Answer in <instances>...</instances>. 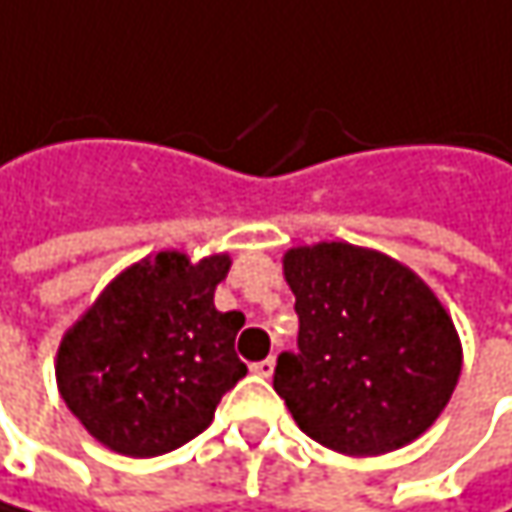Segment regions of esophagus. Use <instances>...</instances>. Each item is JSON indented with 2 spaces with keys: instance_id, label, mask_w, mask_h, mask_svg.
I'll use <instances>...</instances> for the list:
<instances>
[{
  "instance_id": "1",
  "label": "esophagus",
  "mask_w": 512,
  "mask_h": 512,
  "mask_svg": "<svg viewBox=\"0 0 512 512\" xmlns=\"http://www.w3.org/2000/svg\"><path fill=\"white\" fill-rule=\"evenodd\" d=\"M252 371H255L257 376H263V379H269L272 371H275V359H272V356H269V359H260V362L252 365Z\"/></svg>"
}]
</instances>
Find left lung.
<instances>
[{"label":"left lung","instance_id":"left-lung-1","mask_svg":"<svg viewBox=\"0 0 512 512\" xmlns=\"http://www.w3.org/2000/svg\"><path fill=\"white\" fill-rule=\"evenodd\" d=\"M298 353H281L275 391L304 435L368 458L406 446L446 408L461 339L437 295L394 257L316 243L284 255Z\"/></svg>","mask_w":512,"mask_h":512}]
</instances>
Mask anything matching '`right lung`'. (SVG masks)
I'll return each mask as SVG.
<instances>
[{
	"mask_svg": "<svg viewBox=\"0 0 512 512\" xmlns=\"http://www.w3.org/2000/svg\"><path fill=\"white\" fill-rule=\"evenodd\" d=\"M228 255L191 263L159 252L124 269L63 336L57 388L86 432L130 458H156L214 420L246 365L234 353L243 313H220Z\"/></svg>",
	"mask_w": 512,
	"mask_h": 512,
	"instance_id": "obj_1",
	"label": "right lung"
}]
</instances>
